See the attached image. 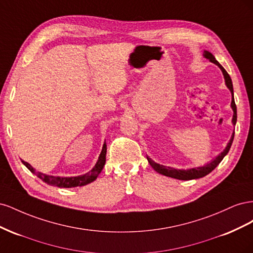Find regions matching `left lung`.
Masks as SVG:
<instances>
[{
    "label": "left lung",
    "instance_id": "obj_1",
    "mask_svg": "<svg viewBox=\"0 0 253 253\" xmlns=\"http://www.w3.org/2000/svg\"><path fill=\"white\" fill-rule=\"evenodd\" d=\"M204 57L206 59H208L210 62L214 63L215 65H217L221 73L224 75V79H225V84L226 86L229 88V90L231 91V109L233 111V117H232V125L235 126L236 124V105L234 102V97H233V85H232V81L230 76L228 75V73L226 72L225 68L221 66L214 57L212 53L208 50H205L204 51ZM233 138H234V132L232 133V136L230 140L227 143V147L225 148V150L220 153L219 155H217L215 158L212 159L211 162H209L208 164L204 165L203 167H196V168H191V169H175V168H171V167H166L163 165H159L157 163H155L154 160H152L149 156H147V159L149 164L151 165V167L154 169L157 173L159 174H163L165 176H168V177H172V178H176V179H179V180H191V179H197V178H202L204 176L208 175L210 172H212L215 168L219 165V163L223 160V158L228 154L229 150L231 148V144L233 142Z\"/></svg>",
    "mask_w": 253,
    "mask_h": 253
}]
</instances>
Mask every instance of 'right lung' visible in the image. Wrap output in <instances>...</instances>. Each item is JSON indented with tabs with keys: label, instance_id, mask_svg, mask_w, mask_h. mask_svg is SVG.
Listing matches in <instances>:
<instances>
[{
	"label": "right lung",
	"instance_id": "add662e5",
	"mask_svg": "<svg viewBox=\"0 0 253 253\" xmlns=\"http://www.w3.org/2000/svg\"><path fill=\"white\" fill-rule=\"evenodd\" d=\"M105 155H106V143L104 142L100 155H99L97 163L94 166L93 169L85 174L79 175V176H73V177H61V176H52V175L44 174L42 172H36V169H34V168L28 163L24 162V160H22V163L30 172L36 174L38 177L42 179L44 182H46L47 185L59 187V188H75V187L85 186L87 183L93 182L98 177V175L100 174L105 165Z\"/></svg>",
	"mask_w": 253,
	"mask_h": 253
}]
</instances>
